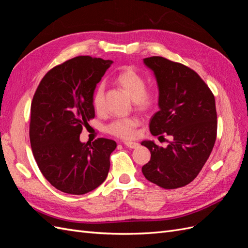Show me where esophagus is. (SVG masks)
<instances>
[{
  "label": "esophagus",
  "instance_id": "esophagus-1",
  "mask_svg": "<svg viewBox=\"0 0 248 248\" xmlns=\"http://www.w3.org/2000/svg\"><path fill=\"white\" fill-rule=\"evenodd\" d=\"M124 146L127 148H130V149H136L140 146V144L136 141H124Z\"/></svg>",
  "mask_w": 248,
  "mask_h": 248
}]
</instances>
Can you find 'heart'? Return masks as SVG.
<instances>
[{"label":"heart","instance_id":"heart-1","mask_svg":"<svg viewBox=\"0 0 248 248\" xmlns=\"http://www.w3.org/2000/svg\"><path fill=\"white\" fill-rule=\"evenodd\" d=\"M118 84L129 94L138 108L146 110L154 107L157 101L156 89L146 90V80L142 76L131 68H125L118 74ZM92 104L96 111H102L104 108V85L100 84L96 87L92 97ZM139 125V120L133 117L119 118L110 122L107 130L110 134L120 139L129 140L136 136V128Z\"/></svg>","mask_w":248,"mask_h":248}]
</instances>
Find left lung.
<instances>
[{"label":"left lung","mask_w":248,"mask_h":248,"mask_svg":"<svg viewBox=\"0 0 248 248\" xmlns=\"http://www.w3.org/2000/svg\"><path fill=\"white\" fill-rule=\"evenodd\" d=\"M158 88V108L150 120L152 136L167 133L174 140L163 148L142 140L151 159L141 168L147 180L166 189L185 186L196 178L216 140L215 99L209 87L188 67L162 57L144 59Z\"/></svg>","instance_id":"left-lung-1"}]
</instances>
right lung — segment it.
<instances>
[{
  "label": "right lung",
  "mask_w": 248,
  "mask_h": 248,
  "mask_svg": "<svg viewBox=\"0 0 248 248\" xmlns=\"http://www.w3.org/2000/svg\"><path fill=\"white\" fill-rule=\"evenodd\" d=\"M111 60L80 56L49 70L31 104L30 141L42 175L62 192L85 194L107 179L115 140L81 142L82 126L95 117L93 93Z\"/></svg>",
  "instance_id": "obj_1"
}]
</instances>
